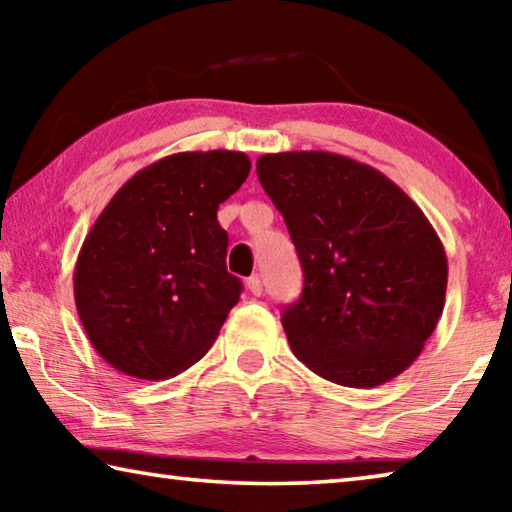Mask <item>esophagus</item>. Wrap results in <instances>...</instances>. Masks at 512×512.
<instances>
[{"label": "esophagus", "mask_w": 512, "mask_h": 512, "mask_svg": "<svg viewBox=\"0 0 512 512\" xmlns=\"http://www.w3.org/2000/svg\"><path fill=\"white\" fill-rule=\"evenodd\" d=\"M246 287H248L250 293H253V296H262V291H264L262 277H259V275H250L248 280H246Z\"/></svg>", "instance_id": "obj_1"}]
</instances>
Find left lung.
<instances>
[{"mask_svg": "<svg viewBox=\"0 0 512 512\" xmlns=\"http://www.w3.org/2000/svg\"><path fill=\"white\" fill-rule=\"evenodd\" d=\"M257 178L305 275L282 314L293 354L348 388L400 375L445 307L447 255L427 216L391 178L339 153H266Z\"/></svg>", "mask_w": 512, "mask_h": 512, "instance_id": "left-lung-1", "label": "left lung"}]
</instances>
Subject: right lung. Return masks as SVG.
I'll return each mask as SVG.
<instances>
[{
	"instance_id": "add662e5",
	"label": "right lung",
	"mask_w": 512,
	"mask_h": 512,
	"mask_svg": "<svg viewBox=\"0 0 512 512\" xmlns=\"http://www.w3.org/2000/svg\"><path fill=\"white\" fill-rule=\"evenodd\" d=\"M241 151L173 153L137 171L103 207L74 268L94 350L135 379H169L203 357L239 302L228 232L216 221L244 185Z\"/></svg>"
}]
</instances>
